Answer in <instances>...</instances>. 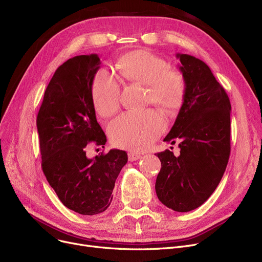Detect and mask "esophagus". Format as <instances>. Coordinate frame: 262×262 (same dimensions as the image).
<instances>
[{"label":"esophagus","instance_id":"1","mask_svg":"<svg viewBox=\"0 0 262 262\" xmlns=\"http://www.w3.org/2000/svg\"><path fill=\"white\" fill-rule=\"evenodd\" d=\"M140 157H141V155L138 154V153H135V152H129L128 153V160L129 161H136V160H138Z\"/></svg>","mask_w":262,"mask_h":262}]
</instances>
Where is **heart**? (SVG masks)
I'll use <instances>...</instances> for the list:
<instances>
[{
    "label": "heart",
    "mask_w": 262,
    "mask_h": 262,
    "mask_svg": "<svg viewBox=\"0 0 262 262\" xmlns=\"http://www.w3.org/2000/svg\"><path fill=\"white\" fill-rule=\"evenodd\" d=\"M119 70L122 76L147 86L148 100L153 104L172 110L181 104L185 80L181 73L169 69L168 62L144 50L133 51L121 58ZM91 95L94 108L103 117L114 115L120 107V84L117 77L101 69L93 77ZM166 128V120L157 110L126 113L109 125L113 142L121 147L141 150L147 147Z\"/></svg>",
    "instance_id": "heart-1"
}]
</instances>
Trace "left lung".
Listing matches in <instances>:
<instances>
[{
  "label": "left lung",
  "instance_id": "8db88e82",
  "mask_svg": "<svg viewBox=\"0 0 262 262\" xmlns=\"http://www.w3.org/2000/svg\"><path fill=\"white\" fill-rule=\"evenodd\" d=\"M185 80L183 105L164 142L180 141L181 153L155 154L161 162L155 189L168 208L188 212L203 205L221 182L230 154V102L210 68L176 54Z\"/></svg>",
  "mask_w": 262,
  "mask_h": 262
}]
</instances>
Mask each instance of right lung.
<instances>
[{
	"instance_id": "add662e5",
	"label": "right lung",
	"mask_w": 262,
	"mask_h": 262,
	"mask_svg": "<svg viewBox=\"0 0 262 262\" xmlns=\"http://www.w3.org/2000/svg\"><path fill=\"white\" fill-rule=\"evenodd\" d=\"M100 64L96 54L63 62L50 80L37 116L47 181L67 208L84 215L109 207L117 177L127 162L125 150L117 148L92 159L86 156L89 142L105 145L107 141L91 95Z\"/></svg>"
}]
</instances>
